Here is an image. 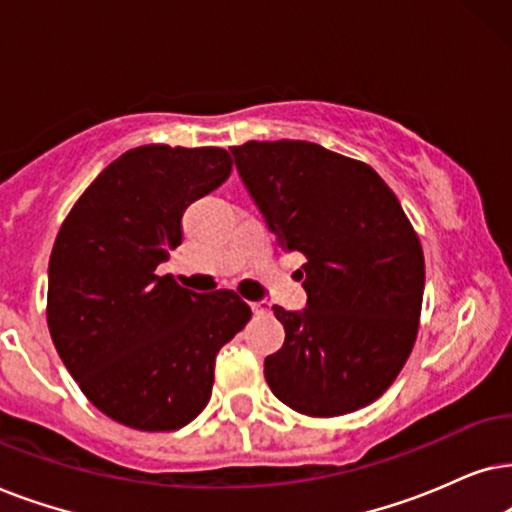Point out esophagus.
<instances>
[{
	"label": "esophagus",
	"instance_id": "obj_1",
	"mask_svg": "<svg viewBox=\"0 0 512 512\" xmlns=\"http://www.w3.org/2000/svg\"><path fill=\"white\" fill-rule=\"evenodd\" d=\"M250 309H252V313H255V316H267V313H269L267 302H250Z\"/></svg>",
	"mask_w": 512,
	"mask_h": 512
}]
</instances>
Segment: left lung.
<instances>
[{
	"mask_svg": "<svg viewBox=\"0 0 512 512\" xmlns=\"http://www.w3.org/2000/svg\"><path fill=\"white\" fill-rule=\"evenodd\" d=\"M238 175L285 250L306 257V309L274 306L271 391L306 417L374 403L417 342L424 250L391 187L363 161L304 140L231 147Z\"/></svg>",
	"mask_w": 512,
	"mask_h": 512,
	"instance_id": "8db88e82",
	"label": "left lung"
}]
</instances>
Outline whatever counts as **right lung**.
<instances>
[{
  "mask_svg": "<svg viewBox=\"0 0 512 512\" xmlns=\"http://www.w3.org/2000/svg\"><path fill=\"white\" fill-rule=\"evenodd\" d=\"M220 147L128 149L88 185L49 260L46 320L81 393L135 431H177L208 405L215 356L248 323L234 290L199 295L159 264L182 243V215L222 185Z\"/></svg>",
  "mask_w": 512,
  "mask_h": 512,
  "instance_id": "obj_1",
  "label": "right lung"
}]
</instances>
